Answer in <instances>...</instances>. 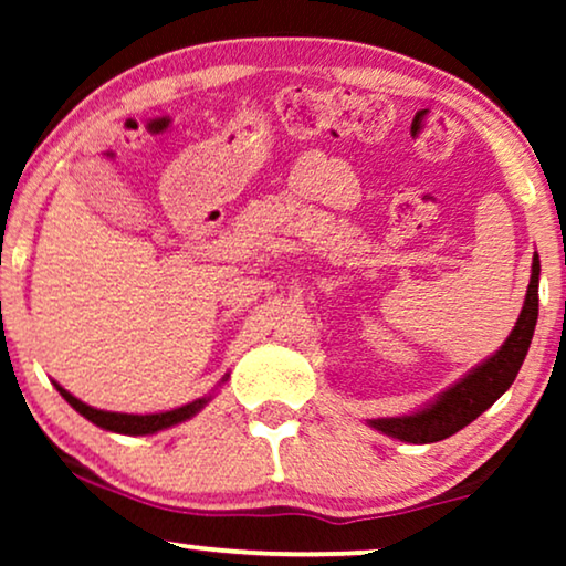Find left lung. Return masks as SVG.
Listing matches in <instances>:
<instances>
[{
    "label": "left lung",
    "mask_w": 566,
    "mask_h": 566,
    "mask_svg": "<svg viewBox=\"0 0 566 566\" xmlns=\"http://www.w3.org/2000/svg\"><path fill=\"white\" fill-rule=\"evenodd\" d=\"M538 275L541 260L538 254H533L525 304L513 332H510L505 345L497 353L490 355L484 363H479L474 370H469L461 381L448 386L428 407L417 409L415 415L368 420L370 428L381 430L384 436L405 440V443H436V440L451 438L453 432L467 428L469 422H474L479 415L486 412L510 389V384L515 381L517 370L523 366L525 355H528L533 329H536L538 319Z\"/></svg>",
    "instance_id": "obj_1"
}]
</instances>
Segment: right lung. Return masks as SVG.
Segmentation results:
<instances>
[{"instance_id": "right-lung-1", "label": "right lung", "mask_w": 566, "mask_h": 566, "mask_svg": "<svg viewBox=\"0 0 566 566\" xmlns=\"http://www.w3.org/2000/svg\"><path fill=\"white\" fill-rule=\"evenodd\" d=\"M223 381H227V376H223ZM53 386H56L61 397H64L82 417H87L92 424H97V428L111 430V432H120V436H151V432L167 430L172 428V424H180L185 420H190V417H196L200 409L211 401V397H203V399L190 401V405L169 409V412H159V415H123V412H105V409L84 405V401L76 399L74 394H69L64 386L59 384Z\"/></svg>"}]
</instances>
